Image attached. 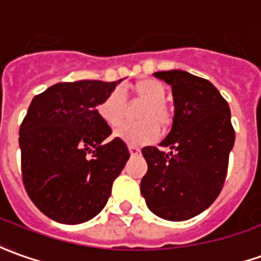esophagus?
<instances>
[{"label":"esophagus","mask_w":261,"mask_h":261,"mask_svg":"<svg viewBox=\"0 0 261 261\" xmlns=\"http://www.w3.org/2000/svg\"><path fill=\"white\" fill-rule=\"evenodd\" d=\"M128 150H130L131 155H136V154L140 153V148L136 147V145H130V147H128Z\"/></svg>","instance_id":"34e87169"}]
</instances>
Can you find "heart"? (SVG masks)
<instances>
[{"label": "heart", "mask_w": 261, "mask_h": 261, "mask_svg": "<svg viewBox=\"0 0 261 261\" xmlns=\"http://www.w3.org/2000/svg\"><path fill=\"white\" fill-rule=\"evenodd\" d=\"M131 95L136 100L144 101L138 111L136 124H124L114 133V136L128 144H145L159 137V133L168 131L174 124V111L166 104L167 88L155 79H144L137 81L130 88ZM97 113L108 127L116 128L124 121L125 106L118 91L110 93L97 106Z\"/></svg>", "instance_id": "obj_1"}]
</instances>
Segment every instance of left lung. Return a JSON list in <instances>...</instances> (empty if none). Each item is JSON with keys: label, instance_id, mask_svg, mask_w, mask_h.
I'll list each match as a JSON object with an SVG mask.
<instances>
[{"label": "left lung", "instance_id": "obj_1", "mask_svg": "<svg viewBox=\"0 0 261 261\" xmlns=\"http://www.w3.org/2000/svg\"><path fill=\"white\" fill-rule=\"evenodd\" d=\"M171 86L174 124L161 141L170 153L144 147L148 170L140 190L161 219L182 221L213 204L224 186L234 145L230 107L210 81L181 70L154 72Z\"/></svg>", "mask_w": 261, "mask_h": 261}]
</instances>
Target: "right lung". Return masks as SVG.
Wrapping results in <instances>:
<instances>
[{"label":"right lung","instance_id":"add662e5","mask_svg":"<svg viewBox=\"0 0 261 261\" xmlns=\"http://www.w3.org/2000/svg\"><path fill=\"white\" fill-rule=\"evenodd\" d=\"M58 83L35 95L19 127L21 173L28 197L47 217L80 224L107 204L130 159L97 106L120 83Z\"/></svg>","mask_w":261,"mask_h":261}]
</instances>
